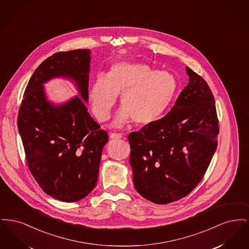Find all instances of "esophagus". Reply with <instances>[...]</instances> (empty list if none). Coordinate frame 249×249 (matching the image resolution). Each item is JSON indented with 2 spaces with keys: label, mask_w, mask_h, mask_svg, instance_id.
<instances>
[{
  "label": "esophagus",
  "mask_w": 249,
  "mask_h": 249,
  "mask_svg": "<svg viewBox=\"0 0 249 249\" xmlns=\"http://www.w3.org/2000/svg\"><path fill=\"white\" fill-rule=\"evenodd\" d=\"M110 138L111 139H120V138H122V134L116 133V132H111L110 133Z\"/></svg>",
  "instance_id": "1"
}]
</instances>
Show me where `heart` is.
Masks as SVG:
<instances>
[{"mask_svg":"<svg viewBox=\"0 0 249 249\" xmlns=\"http://www.w3.org/2000/svg\"><path fill=\"white\" fill-rule=\"evenodd\" d=\"M175 75L160 71L150 65L119 61L111 65L107 76L100 73L89 89L95 118L104 122L110 118L112 109L120 96L122 108L114 121L124 126L130 119L135 124L146 125L160 119L178 93Z\"/></svg>","mask_w":249,"mask_h":249,"instance_id":"heart-1","label":"heart"}]
</instances>
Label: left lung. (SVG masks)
I'll use <instances>...</instances> for the list:
<instances>
[{
  "label": "left lung",
  "mask_w": 249,
  "mask_h": 249,
  "mask_svg": "<svg viewBox=\"0 0 249 249\" xmlns=\"http://www.w3.org/2000/svg\"><path fill=\"white\" fill-rule=\"evenodd\" d=\"M186 71L190 83L171 111L128 136L135 190L157 204L178 201L194 190L217 146L213 93L201 75Z\"/></svg>",
  "instance_id": "1"
}]
</instances>
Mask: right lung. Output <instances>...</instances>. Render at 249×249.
<instances>
[{
    "mask_svg": "<svg viewBox=\"0 0 249 249\" xmlns=\"http://www.w3.org/2000/svg\"><path fill=\"white\" fill-rule=\"evenodd\" d=\"M90 50L58 52L45 59L26 87L18 128L27 164L40 188L52 198L73 202L96 186L108 134L90 117L89 99ZM61 76L73 80L81 92L61 106L46 100L42 84Z\"/></svg>",
    "mask_w": 249,
    "mask_h": 249,
    "instance_id": "obj_1",
    "label": "right lung"
}]
</instances>
